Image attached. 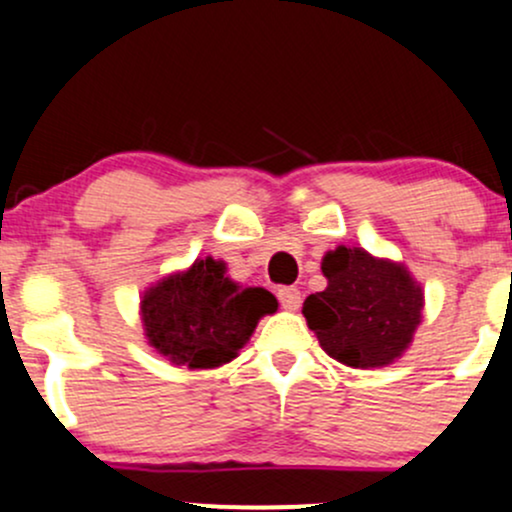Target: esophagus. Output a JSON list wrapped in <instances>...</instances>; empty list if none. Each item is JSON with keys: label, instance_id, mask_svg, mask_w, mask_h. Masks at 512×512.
Wrapping results in <instances>:
<instances>
[{"label": "esophagus", "instance_id": "obj_1", "mask_svg": "<svg viewBox=\"0 0 512 512\" xmlns=\"http://www.w3.org/2000/svg\"><path fill=\"white\" fill-rule=\"evenodd\" d=\"M277 299L286 311H296V308L301 306V291L296 289V286H282V289L277 291Z\"/></svg>", "mask_w": 512, "mask_h": 512}]
</instances>
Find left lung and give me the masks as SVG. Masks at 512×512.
<instances>
[{
	"label": "left lung",
	"mask_w": 512,
	"mask_h": 512,
	"mask_svg": "<svg viewBox=\"0 0 512 512\" xmlns=\"http://www.w3.org/2000/svg\"><path fill=\"white\" fill-rule=\"evenodd\" d=\"M328 289L303 301L320 347L347 367H384L401 357L423 311V291L401 265L376 260L359 247L323 257Z\"/></svg>",
	"instance_id": "1"
}]
</instances>
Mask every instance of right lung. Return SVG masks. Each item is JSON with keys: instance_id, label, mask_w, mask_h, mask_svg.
Wrapping results in <instances>:
<instances>
[{"instance_id": "1", "label": "right lung", "mask_w": 512, "mask_h": 512, "mask_svg": "<svg viewBox=\"0 0 512 512\" xmlns=\"http://www.w3.org/2000/svg\"><path fill=\"white\" fill-rule=\"evenodd\" d=\"M143 323L150 345L174 364L211 369L226 364L250 340L257 320L277 311V299L262 286H238L226 265L196 260L143 296Z\"/></svg>"}]
</instances>
